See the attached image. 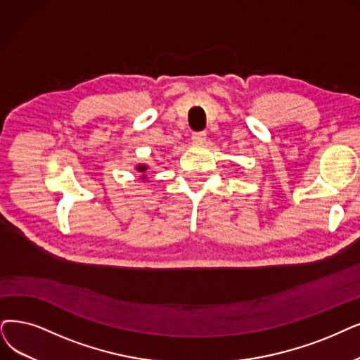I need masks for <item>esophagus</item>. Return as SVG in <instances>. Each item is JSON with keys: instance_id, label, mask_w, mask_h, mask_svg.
I'll use <instances>...</instances> for the list:
<instances>
[{"instance_id": "34e87169", "label": "esophagus", "mask_w": 360, "mask_h": 360, "mask_svg": "<svg viewBox=\"0 0 360 360\" xmlns=\"http://www.w3.org/2000/svg\"><path fill=\"white\" fill-rule=\"evenodd\" d=\"M205 140H207V133L204 131L192 134V143H195V145H202V143H205Z\"/></svg>"}]
</instances>
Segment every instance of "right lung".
<instances>
[{"mask_svg": "<svg viewBox=\"0 0 360 360\" xmlns=\"http://www.w3.org/2000/svg\"><path fill=\"white\" fill-rule=\"evenodd\" d=\"M149 167H148V164H139V165H136V169L139 171V172H145L146 169H148ZM140 180H143V181H146L148 180V176L146 174H143V176H140Z\"/></svg>", "mask_w": 360, "mask_h": 360, "instance_id": "right-lung-1", "label": "right lung"}]
</instances>
